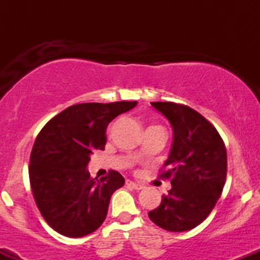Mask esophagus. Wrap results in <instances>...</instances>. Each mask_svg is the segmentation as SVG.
<instances>
[{"label": "esophagus", "mask_w": 260, "mask_h": 260, "mask_svg": "<svg viewBox=\"0 0 260 260\" xmlns=\"http://www.w3.org/2000/svg\"><path fill=\"white\" fill-rule=\"evenodd\" d=\"M127 186H129V187H132V188H134V189H137V190H139V189H143V184H140V183H138V182H133V181H127Z\"/></svg>", "instance_id": "obj_1"}]
</instances>
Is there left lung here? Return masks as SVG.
<instances>
[{
	"label": "left lung",
	"mask_w": 260,
	"mask_h": 260,
	"mask_svg": "<svg viewBox=\"0 0 260 260\" xmlns=\"http://www.w3.org/2000/svg\"><path fill=\"white\" fill-rule=\"evenodd\" d=\"M168 118L174 142L160 176L172 188L148 215L171 232L194 229L207 219L220 198L228 172V155L215 127L199 112L175 103H151Z\"/></svg>",
	"instance_id": "8db88e82"
}]
</instances>
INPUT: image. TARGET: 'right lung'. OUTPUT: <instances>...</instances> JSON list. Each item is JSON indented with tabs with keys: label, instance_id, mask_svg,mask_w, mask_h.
Returning a JSON list of instances; mask_svg holds the SVG:
<instances>
[{
	"label": "right lung",
	"instance_id": "right-lung-1",
	"mask_svg": "<svg viewBox=\"0 0 260 260\" xmlns=\"http://www.w3.org/2000/svg\"><path fill=\"white\" fill-rule=\"evenodd\" d=\"M137 101L86 103L67 107L50 120L32 147L29 180L46 222L67 237H83L104 222L112 193L124 184L117 171L91 178L86 170L94 149L104 150L106 128Z\"/></svg>",
	"mask_w": 260,
	"mask_h": 260
}]
</instances>
